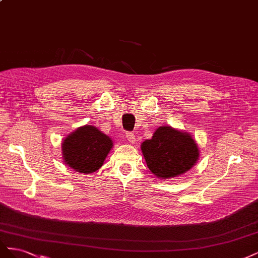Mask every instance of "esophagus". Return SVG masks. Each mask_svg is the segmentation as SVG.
<instances>
[{"label":"esophagus","mask_w":258,"mask_h":258,"mask_svg":"<svg viewBox=\"0 0 258 258\" xmlns=\"http://www.w3.org/2000/svg\"><path fill=\"white\" fill-rule=\"evenodd\" d=\"M126 139L130 143H135L136 142V136L135 134H132V132H127L126 134Z\"/></svg>","instance_id":"obj_1"}]
</instances>
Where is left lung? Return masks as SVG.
I'll return each mask as SVG.
<instances>
[{
    "mask_svg": "<svg viewBox=\"0 0 258 258\" xmlns=\"http://www.w3.org/2000/svg\"><path fill=\"white\" fill-rule=\"evenodd\" d=\"M141 148L148 169L162 179L188 171L199 157L195 140L170 126L159 127Z\"/></svg>",
    "mask_w": 258,
    "mask_h": 258,
    "instance_id": "obj_1",
    "label": "left lung"
}]
</instances>
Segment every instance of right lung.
Listing matches in <instances>:
<instances>
[{"mask_svg": "<svg viewBox=\"0 0 258 258\" xmlns=\"http://www.w3.org/2000/svg\"><path fill=\"white\" fill-rule=\"evenodd\" d=\"M112 145V140L106 135L86 124L67 137L62 143V151L69 167L77 172L91 173L102 166Z\"/></svg>", "mask_w": 258, "mask_h": 258, "instance_id": "obj_1", "label": "right lung"}]
</instances>
